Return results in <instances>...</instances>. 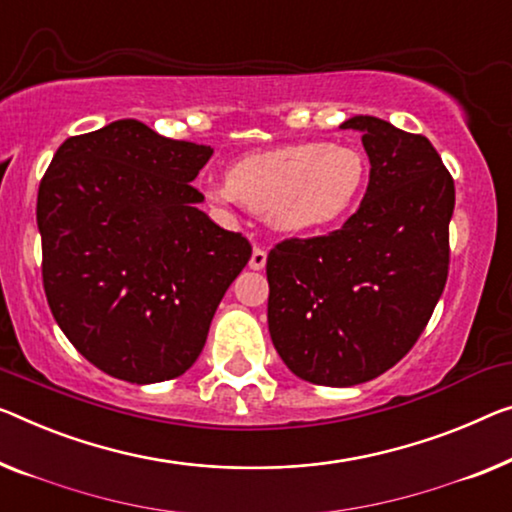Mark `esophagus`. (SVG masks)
<instances>
[{
    "instance_id": "34e87169",
    "label": "esophagus",
    "mask_w": 512,
    "mask_h": 512,
    "mask_svg": "<svg viewBox=\"0 0 512 512\" xmlns=\"http://www.w3.org/2000/svg\"><path fill=\"white\" fill-rule=\"evenodd\" d=\"M248 266L253 271H262L264 266H266V253L262 248H255L253 250V255H250V262H248Z\"/></svg>"
}]
</instances>
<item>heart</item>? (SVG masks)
Returning a JSON list of instances; mask_svg holds the SVG:
<instances>
[{"label": "heart", "instance_id": "obj_1", "mask_svg": "<svg viewBox=\"0 0 512 512\" xmlns=\"http://www.w3.org/2000/svg\"><path fill=\"white\" fill-rule=\"evenodd\" d=\"M365 179L368 163L354 147L296 142L239 158L209 197L241 202L285 234H319L356 209Z\"/></svg>", "mask_w": 512, "mask_h": 512}]
</instances>
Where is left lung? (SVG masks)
Instances as JSON below:
<instances>
[{
	"instance_id": "1",
	"label": "left lung",
	"mask_w": 512,
	"mask_h": 512,
	"mask_svg": "<svg viewBox=\"0 0 512 512\" xmlns=\"http://www.w3.org/2000/svg\"><path fill=\"white\" fill-rule=\"evenodd\" d=\"M370 158L363 202L340 230L278 243L266 259L269 333L310 384L347 388L414 347L448 276L455 186L437 149L370 114L342 121Z\"/></svg>"
}]
</instances>
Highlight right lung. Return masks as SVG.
<instances>
[{
    "mask_svg": "<svg viewBox=\"0 0 512 512\" xmlns=\"http://www.w3.org/2000/svg\"><path fill=\"white\" fill-rule=\"evenodd\" d=\"M211 147L137 119L75 135L38 186L43 287L59 329L110 377H181L250 259L239 232L200 211L190 186Z\"/></svg>",
    "mask_w": 512,
    "mask_h": 512,
    "instance_id": "add662e5",
    "label": "right lung"
}]
</instances>
